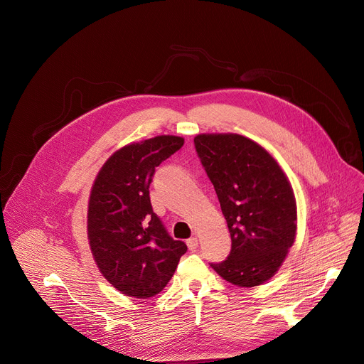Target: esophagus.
I'll return each mask as SVG.
<instances>
[{
	"instance_id": "1",
	"label": "esophagus",
	"mask_w": 364,
	"mask_h": 364,
	"mask_svg": "<svg viewBox=\"0 0 364 364\" xmlns=\"http://www.w3.org/2000/svg\"><path fill=\"white\" fill-rule=\"evenodd\" d=\"M187 246L190 250H196L198 247V239L197 237H190L187 239Z\"/></svg>"
}]
</instances>
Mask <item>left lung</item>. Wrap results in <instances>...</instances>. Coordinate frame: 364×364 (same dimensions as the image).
<instances>
[{
  "instance_id": "left-lung-1",
  "label": "left lung",
  "mask_w": 364,
  "mask_h": 364,
  "mask_svg": "<svg viewBox=\"0 0 364 364\" xmlns=\"http://www.w3.org/2000/svg\"><path fill=\"white\" fill-rule=\"evenodd\" d=\"M194 146L232 239L229 256L210 265L233 285H261L275 275L295 240L289 181L267 149L242 135L201 134Z\"/></svg>"
}]
</instances>
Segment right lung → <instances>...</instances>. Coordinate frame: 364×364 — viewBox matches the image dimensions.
<instances>
[{
	"instance_id": "right-lung-1",
	"label": "right lung",
	"mask_w": 364,
	"mask_h": 364,
	"mask_svg": "<svg viewBox=\"0 0 364 364\" xmlns=\"http://www.w3.org/2000/svg\"><path fill=\"white\" fill-rule=\"evenodd\" d=\"M184 145L174 135L129 144L103 166L93 183L87 237L95 262L128 296L159 294L174 275L187 245L174 240L154 213L149 184L163 161Z\"/></svg>"
}]
</instances>
